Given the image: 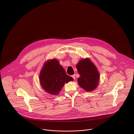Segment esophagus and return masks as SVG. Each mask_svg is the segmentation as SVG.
Returning <instances> with one entry per match:
<instances>
[{"instance_id":"obj_1","label":"esophagus","mask_w":134,"mask_h":134,"mask_svg":"<svg viewBox=\"0 0 134 134\" xmlns=\"http://www.w3.org/2000/svg\"><path fill=\"white\" fill-rule=\"evenodd\" d=\"M72 77H73V79H74V80H75V74L72 75Z\"/></svg>"}]
</instances>
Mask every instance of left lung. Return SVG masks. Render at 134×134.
<instances>
[{
    "mask_svg": "<svg viewBox=\"0 0 134 134\" xmlns=\"http://www.w3.org/2000/svg\"><path fill=\"white\" fill-rule=\"evenodd\" d=\"M76 67L80 74L77 79L79 86L86 91H92L98 85L100 74L93 63L86 58L80 60Z\"/></svg>",
    "mask_w": 134,
    "mask_h": 134,
    "instance_id": "obj_1",
    "label": "left lung"
}]
</instances>
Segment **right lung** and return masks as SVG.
<instances>
[{
	"instance_id": "right-lung-1",
	"label": "right lung",
	"mask_w": 134,
	"mask_h": 134,
	"mask_svg": "<svg viewBox=\"0 0 134 134\" xmlns=\"http://www.w3.org/2000/svg\"><path fill=\"white\" fill-rule=\"evenodd\" d=\"M73 78L66 74L65 70L57 59L47 60L40 74V82L42 88L49 93H59L65 83L73 81Z\"/></svg>"
}]
</instances>
